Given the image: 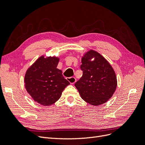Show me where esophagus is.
<instances>
[{
  "label": "esophagus",
  "mask_w": 145,
  "mask_h": 145,
  "mask_svg": "<svg viewBox=\"0 0 145 145\" xmlns=\"http://www.w3.org/2000/svg\"><path fill=\"white\" fill-rule=\"evenodd\" d=\"M67 80L69 81V82L70 83H71V84H74V83L76 82V78L74 77L67 78Z\"/></svg>",
  "instance_id": "esophagus-1"
}]
</instances>
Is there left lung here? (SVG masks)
<instances>
[{
	"instance_id": "left-lung-1",
	"label": "left lung",
	"mask_w": 145,
	"mask_h": 145,
	"mask_svg": "<svg viewBox=\"0 0 145 145\" xmlns=\"http://www.w3.org/2000/svg\"><path fill=\"white\" fill-rule=\"evenodd\" d=\"M83 75L75 83L82 99L93 106L106 103L116 91V74L107 60L93 50L82 57Z\"/></svg>"
}]
</instances>
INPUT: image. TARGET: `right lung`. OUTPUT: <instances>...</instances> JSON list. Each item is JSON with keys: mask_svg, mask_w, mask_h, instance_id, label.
Returning a JSON list of instances; mask_svg holds the SVG:
<instances>
[{"mask_svg": "<svg viewBox=\"0 0 145 145\" xmlns=\"http://www.w3.org/2000/svg\"><path fill=\"white\" fill-rule=\"evenodd\" d=\"M59 57H39L26 71L25 89L36 102L50 106L57 101L69 82L63 77L62 71L57 68Z\"/></svg>", "mask_w": 145, "mask_h": 145, "instance_id": "add662e5", "label": "right lung"}]
</instances>
